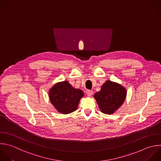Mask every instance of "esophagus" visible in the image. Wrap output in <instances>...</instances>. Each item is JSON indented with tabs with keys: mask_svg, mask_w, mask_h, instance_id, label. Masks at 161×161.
<instances>
[{
	"mask_svg": "<svg viewBox=\"0 0 161 161\" xmlns=\"http://www.w3.org/2000/svg\"><path fill=\"white\" fill-rule=\"evenodd\" d=\"M86 94H87L88 96H92V91H91V90H87V91H86Z\"/></svg>",
	"mask_w": 161,
	"mask_h": 161,
	"instance_id": "obj_1",
	"label": "esophagus"
}]
</instances>
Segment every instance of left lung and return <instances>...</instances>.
<instances>
[{"mask_svg": "<svg viewBox=\"0 0 161 161\" xmlns=\"http://www.w3.org/2000/svg\"><path fill=\"white\" fill-rule=\"evenodd\" d=\"M126 96V89L111 80H106L100 91L94 95L101 111L108 114L114 113L123 104Z\"/></svg>", "mask_w": 161, "mask_h": 161, "instance_id": "1", "label": "left lung"}]
</instances>
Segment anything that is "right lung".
<instances>
[{"label": "right lung", "instance_id": "obj_1", "mask_svg": "<svg viewBox=\"0 0 161 161\" xmlns=\"http://www.w3.org/2000/svg\"><path fill=\"white\" fill-rule=\"evenodd\" d=\"M83 96L82 91L73 87L66 80L57 83L49 91L51 103L62 114H69L75 111Z\"/></svg>", "mask_w": 161, "mask_h": 161}]
</instances>
